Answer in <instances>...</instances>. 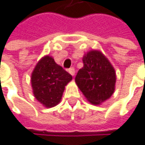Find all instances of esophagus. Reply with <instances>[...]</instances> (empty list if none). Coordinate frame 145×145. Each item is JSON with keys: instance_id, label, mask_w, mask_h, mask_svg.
I'll return each instance as SVG.
<instances>
[{"instance_id": "esophagus-1", "label": "esophagus", "mask_w": 145, "mask_h": 145, "mask_svg": "<svg viewBox=\"0 0 145 145\" xmlns=\"http://www.w3.org/2000/svg\"><path fill=\"white\" fill-rule=\"evenodd\" d=\"M68 72L70 73V74H71L72 76H74V73H75V71H74V68L72 67V68H70V69L68 70Z\"/></svg>"}]
</instances>
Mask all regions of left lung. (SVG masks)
<instances>
[{
	"instance_id": "8db88e82",
	"label": "left lung",
	"mask_w": 145,
	"mask_h": 145,
	"mask_svg": "<svg viewBox=\"0 0 145 145\" xmlns=\"http://www.w3.org/2000/svg\"><path fill=\"white\" fill-rule=\"evenodd\" d=\"M83 68L75 76V83L89 103L100 105L114 92L115 71L99 50L87 52L83 57Z\"/></svg>"
}]
</instances>
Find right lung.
Returning a JSON list of instances; mask_svg holds the SVG:
<instances>
[{"instance_id": "1", "label": "right lung", "mask_w": 145, "mask_h": 145, "mask_svg": "<svg viewBox=\"0 0 145 145\" xmlns=\"http://www.w3.org/2000/svg\"><path fill=\"white\" fill-rule=\"evenodd\" d=\"M71 80V74L51 56H46L36 64L31 74L34 96L46 108L54 107L60 102L65 86Z\"/></svg>"}]
</instances>
